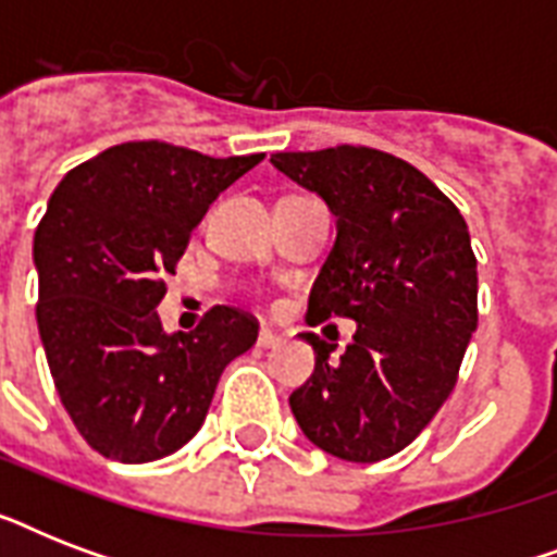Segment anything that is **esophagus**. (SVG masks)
<instances>
[{
	"label": "esophagus",
	"instance_id": "esophagus-1",
	"mask_svg": "<svg viewBox=\"0 0 557 557\" xmlns=\"http://www.w3.org/2000/svg\"><path fill=\"white\" fill-rule=\"evenodd\" d=\"M283 344V338H280L277 332H271V330H260V335H257V347L262 349H274Z\"/></svg>",
	"mask_w": 557,
	"mask_h": 557
}]
</instances>
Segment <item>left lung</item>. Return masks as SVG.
<instances>
[{
    "instance_id": "obj_1",
    "label": "left lung",
    "mask_w": 557,
    "mask_h": 557,
    "mask_svg": "<svg viewBox=\"0 0 557 557\" xmlns=\"http://www.w3.org/2000/svg\"><path fill=\"white\" fill-rule=\"evenodd\" d=\"M271 164L318 193L338 225L309 318L358 323L341 356L306 332L314 372L288 396L292 413L332 457H393L445 405L476 330L466 219L422 170L372 147L274 152Z\"/></svg>"
}]
</instances>
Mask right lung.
Returning a JSON list of instances; mask_svg holds the SVG:
<instances>
[{
	"instance_id": "1",
	"label": "right lung",
	"mask_w": 557,
	"mask_h": 557,
	"mask_svg": "<svg viewBox=\"0 0 557 557\" xmlns=\"http://www.w3.org/2000/svg\"><path fill=\"white\" fill-rule=\"evenodd\" d=\"M265 159H210L164 141L109 147L65 173L34 234L37 326L74 428L117 462H152L196 436L219 375L260 323L213 306L193 332L156 306L210 201Z\"/></svg>"
}]
</instances>
